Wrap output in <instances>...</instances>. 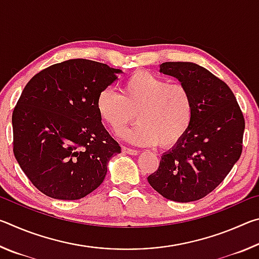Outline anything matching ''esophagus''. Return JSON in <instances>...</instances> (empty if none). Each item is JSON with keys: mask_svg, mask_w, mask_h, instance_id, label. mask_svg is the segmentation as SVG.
<instances>
[{"mask_svg": "<svg viewBox=\"0 0 259 259\" xmlns=\"http://www.w3.org/2000/svg\"><path fill=\"white\" fill-rule=\"evenodd\" d=\"M122 152H123L124 154H130V155H137L138 154L137 150H134V148H129V147H125V146H122Z\"/></svg>", "mask_w": 259, "mask_h": 259, "instance_id": "obj_1", "label": "esophagus"}]
</instances>
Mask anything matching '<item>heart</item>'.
<instances>
[{
  "label": "heart",
  "mask_w": 259,
  "mask_h": 259,
  "mask_svg": "<svg viewBox=\"0 0 259 259\" xmlns=\"http://www.w3.org/2000/svg\"><path fill=\"white\" fill-rule=\"evenodd\" d=\"M96 107L103 123L115 133L131 123L137 114L138 123L122 136L139 146L177 145L194 119L190 89L147 71L131 74L121 94L105 88L98 94Z\"/></svg>",
  "instance_id": "heart-1"
}]
</instances>
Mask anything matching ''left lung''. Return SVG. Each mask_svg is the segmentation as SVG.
Returning a JSON list of instances; mask_svg holds the SVG:
<instances>
[{"mask_svg": "<svg viewBox=\"0 0 259 259\" xmlns=\"http://www.w3.org/2000/svg\"><path fill=\"white\" fill-rule=\"evenodd\" d=\"M160 67L190 89L194 119L147 181L163 198L191 202L211 193L240 159L244 117L230 87L208 69L187 61H168Z\"/></svg>", "mask_w": 259, "mask_h": 259, "instance_id": "left-lung-1", "label": "left lung"}]
</instances>
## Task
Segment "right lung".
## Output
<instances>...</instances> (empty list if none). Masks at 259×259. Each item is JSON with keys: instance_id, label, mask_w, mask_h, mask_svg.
<instances>
[{"instance_id": "obj_1", "label": "right lung", "mask_w": 259, "mask_h": 259, "mask_svg": "<svg viewBox=\"0 0 259 259\" xmlns=\"http://www.w3.org/2000/svg\"><path fill=\"white\" fill-rule=\"evenodd\" d=\"M121 69L88 59L51 65L30 78L12 113L14 154L47 196L78 200L103 183L121 147L104 128L96 100Z\"/></svg>"}]
</instances>
